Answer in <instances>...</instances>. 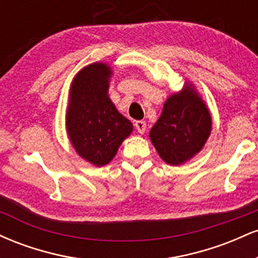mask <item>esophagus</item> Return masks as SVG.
<instances>
[{"label": "esophagus", "instance_id": "esophagus-1", "mask_svg": "<svg viewBox=\"0 0 258 258\" xmlns=\"http://www.w3.org/2000/svg\"><path fill=\"white\" fill-rule=\"evenodd\" d=\"M135 127H136V130H137V131H138V133L143 135V133L146 132V130H147V123L144 122V121H141V120L136 121Z\"/></svg>", "mask_w": 258, "mask_h": 258}]
</instances>
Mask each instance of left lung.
<instances>
[{
  "instance_id": "1",
  "label": "left lung",
  "mask_w": 258,
  "mask_h": 258,
  "mask_svg": "<svg viewBox=\"0 0 258 258\" xmlns=\"http://www.w3.org/2000/svg\"><path fill=\"white\" fill-rule=\"evenodd\" d=\"M211 130V112L194 85L186 81L182 90L165 100L149 137L160 158L178 166L203 150Z\"/></svg>"
}]
</instances>
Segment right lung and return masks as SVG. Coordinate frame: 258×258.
Returning <instances> with one entry per match:
<instances>
[{"label":"right lung","instance_id":"right-lung-1","mask_svg":"<svg viewBox=\"0 0 258 258\" xmlns=\"http://www.w3.org/2000/svg\"><path fill=\"white\" fill-rule=\"evenodd\" d=\"M111 67L103 61L86 65L74 76L65 114V128L80 158L93 166L108 165L133 125L109 98Z\"/></svg>","mask_w":258,"mask_h":258}]
</instances>
